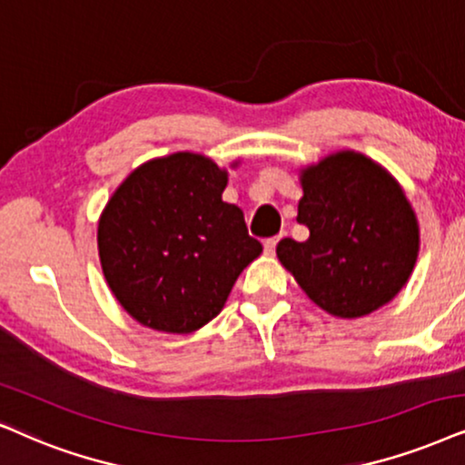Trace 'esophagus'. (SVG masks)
Listing matches in <instances>:
<instances>
[{"instance_id":"obj_1","label":"esophagus","mask_w":465,"mask_h":465,"mask_svg":"<svg viewBox=\"0 0 465 465\" xmlns=\"http://www.w3.org/2000/svg\"><path fill=\"white\" fill-rule=\"evenodd\" d=\"M283 236H285V233H281V236H276V238H268L266 242H263V251H266L268 255H272L274 249H276V244H279V240L283 238Z\"/></svg>"}]
</instances>
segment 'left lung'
I'll list each match as a JSON object with an SVG mask.
<instances>
[{"label":"left lung","mask_w":465,"mask_h":465,"mask_svg":"<svg viewBox=\"0 0 465 465\" xmlns=\"http://www.w3.org/2000/svg\"><path fill=\"white\" fill-rule=\"evenodd\" d=\"M296 221L309 240L283 238L276 257L326 313L356 320L389 304L416 266L419 219L389 169L356 150L301 167Z\"/></svg>","instance_id":"1"}]
</instances>
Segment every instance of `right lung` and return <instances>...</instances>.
Wrapping results in <instances>:
<instances>
[{
	"label": "right lung",
	"instance_id": "1",
	"mask_svg": "<svg viewBox=\"0 0 465 465\" xmlns=\"http://www.w3.org/2000/svg\"><path fill=\"white\" fill-rule=\"evenodd\" d=\"M227 180L213 158L173 152L139 164L109 197L98 219V257L111 293L139 324L199 331L260 257L242 210L223 202Z\"/></svg>",
	"mask_w": 465,
	"mask_h": 465
}]
</instances>
